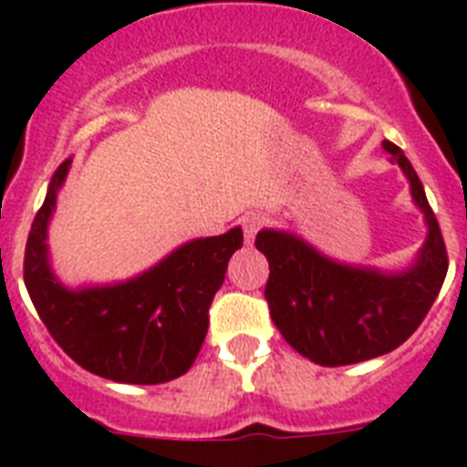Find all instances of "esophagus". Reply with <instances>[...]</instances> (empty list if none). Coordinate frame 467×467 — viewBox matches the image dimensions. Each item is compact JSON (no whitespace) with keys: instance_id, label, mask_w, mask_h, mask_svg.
Instances as JSON below:
<instances>
[{"instance_id":"esophagus-1","label":"esophagus","mask_w":467,"mask_h":467,"mask_svg":"<svg viewBox=\"0 0 467 467\" xmlns=\"http://www.w3.org/2000/svg\"><path fill=\"white\" fill-rule=\"evenodd\" d=\"M240 225H242V233H244V242H247V244H252L256 237V233H259V230L266 225V218H264L262 213H244L240 220Z\"/></svg>"}]
</instances>
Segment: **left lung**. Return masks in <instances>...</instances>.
Listing matches in <instances>:
<instances>
[{
    "mask_svg": "<svg viewBox=\"0 0 467 467\" xmlns=\"http://www.w3.org/2000/svg\"><path fill=\"white\" fill-rule=\"evenodd\" d=\"M383 148L410 179L429 227L410 269L383 274L339 264L281 230H262L254 240L269 259L264 296L274 325L300 356L319 366H348L398 348L427 317L449 271L441 227L420 176L398 145L383 140Z\"/></svg>",
    "mask_w": 467,
    "mask_h": 467,
    "instance_id": "1",
    "label": "left lung"
}]
</instances>
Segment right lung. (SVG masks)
Masks as SVG:
<instances>
[{"label": "right lung", "instance_id": "1", "mask_svg": "<svg viewBox=\"0 0 467 467\" xmlns=\"http://www.w3.org/2000/svg\"><path fill=\"white\" fill-rule=\"evenodd\" d=\"M69 161L53 174L26 242L24 281L43 325L72 361L106 380L157 385L183 376L203 347L208 307L242 247V227L186 242L123 284L69 291L55 278L46 244Z\"/></svg>", "mask_w": 467, "mask_h": 467}]
</instances>
